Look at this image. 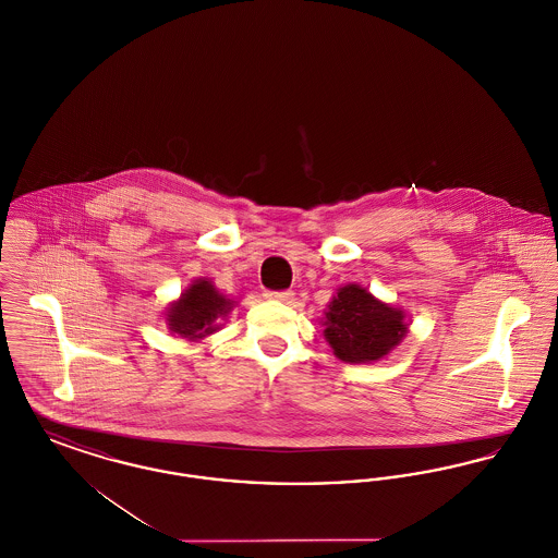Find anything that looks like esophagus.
Wrapping results in <instances>:
<instances>
[{"instance_id": "obj_1", "label": "esophagus", "mask_w": 558, "mask_h": 558, "mask_svg": "<svg viewBox=\"0 0 558 558\" xmlns=\"http://www.w3.org/2000/svg\"><path fill=\"white\" fill-rule=\"evenodd\" d=\"M266 299H271V301H282V303H291L292 299H294V292L292 291H267L264 294Z\"/></svg>"}]
</instances>
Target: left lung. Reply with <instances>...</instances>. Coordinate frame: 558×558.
Listing matches in <instances>:
<instances>
[{"label":"left lung","mask_w":558,"mask_h":558,"mask_svg":"<svg viewBox=\"0 0 558 558\" xmlns=\"http://www.w3.org/2000/svg\"><path fill=\"white\" fill-rule=\"evenodd\" d=\"M405 332V314L378 301L360 284L339 289L324 319L328 345L347 364H368L385 357Z\"/></svg>","instance_id":"obj_1"}]
</instances>
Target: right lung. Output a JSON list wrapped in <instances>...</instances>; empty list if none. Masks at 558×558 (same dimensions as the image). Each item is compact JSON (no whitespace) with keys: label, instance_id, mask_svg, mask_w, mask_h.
Returning <instances> with one entry per match:
<instances>
[{"label":"right lung","instance_id":"1","mask_svg":"<svg viewBox=\"0 0 558 558\" xmlns=\"http://www.w3.org/2000/svg\"><path fill=\"white\" fill-rule=\"evenodd\" d=\"M234 301L226 299L207 278L194 280L167 310V326L187 341H198L219 330Z\"/></svg>","mask_w":558,"mask_h":558}]
</instances>
